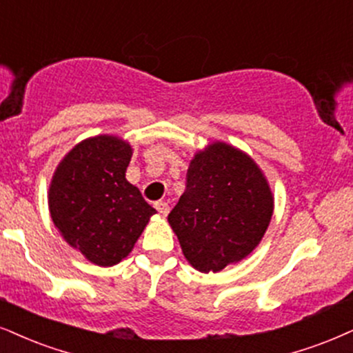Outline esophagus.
Instances as JSON below:
<instances>
[{
  "instance_id": "1",
  "label": "esophagus",
  "mask_w": 353,
  "mask_h": 353,
  "mask_svg": "<svg viewBox=\"0 0 353 353\" xmlns=\"http://www.w3.org/2000/svg\"><path fill=\"white\" fill-rule=\"evenodd\" d=\"M155 208H157V211H159L162 216H167L168 212H170L168 203H165V201H157L155 203Z\"/></svg>"
}]
</instances>
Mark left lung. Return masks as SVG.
Returning a JSON list of instances; mask_svg holds the SVG:
<instances>
[{"instance_id":"obj_1","label":"left lung","mask_w":353,"mask_h":353,"mask_svg":"<svg viewBox=\"0 0 353 353\" xmlns=\"http://www.w3.org/2000/svg\"><path fill=\"white\" fill-rule=\"evenodd\" d=\"M273 208L272 188L255 160L216 141L191 159L185 193L168 223L191 267L216 273L255 250Z\"/></svg>"}]
</instances>
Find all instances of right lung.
I'll return each instance as SVG.
<instances>
[{"label":"right lung","instance_id":"right-lung-1","mask_svg":"<svg viewBox=\"0 0 353 353\" xmlns=\"http://www.w3.org/2000/svg\"><path fill=\"white\" fill-rule=\"evenodd\" d=\"M130 157L128 141L99 134L68 150L52 175V223L68 245L98 267L124 260L157 212L125 180Z\"/></svg>","mask_w":353,"mask_h":353}]
</instances>
